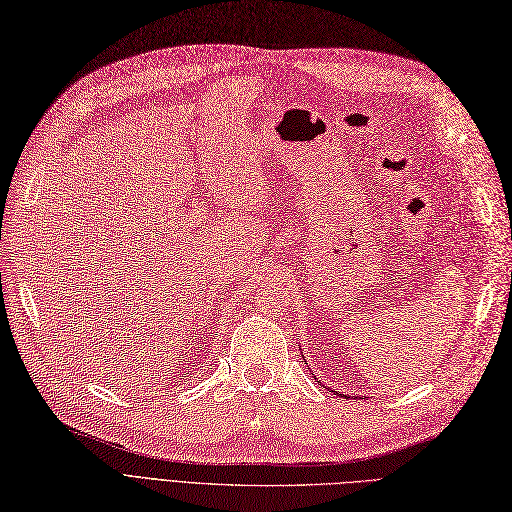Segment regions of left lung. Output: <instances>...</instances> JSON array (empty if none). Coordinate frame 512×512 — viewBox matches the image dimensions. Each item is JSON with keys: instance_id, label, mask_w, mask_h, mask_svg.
Instances as JSON below:
<instances>
[{"instance_id": "obj_1", "label": "left lung", "mask_w": 512, "mask_h": 512, "mask_svg": "<svg viewBox=\"0 0 512 512\" xmlns=\"http://www.w3.org/2000/svg\"><path fill=\"white\" fill-rule=\"evenodd\" d=\"M334 393H336V395H340V398L344 395V393H340V391H334ZM344 398H346V395H344Z\"/></svg>"}]
</instances>
